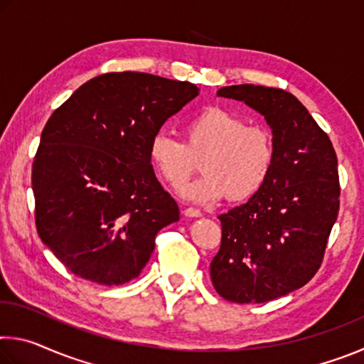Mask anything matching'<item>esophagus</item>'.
Here are the masks:
<instances>
[{"label":"esophagus","instance_id":"1","mask_svg":"<svg viewBox=\"0 0 364 364\" xmlns=\"http://www.w3.org/2000/svg\"><path fill=\"white\" fill-rule=\"evenodd\" d=\"M184 217H188V218H200L202 217V212L197 210V208L189 207V208H186V210H184Z\"/></svg>","mask_w":364,"mask_h":364}]
</instances>
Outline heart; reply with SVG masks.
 <instances>
[{
	"instance_id": "obj_1",
	"label": "heart",
	"mask_w": 364,
	"mask_h": 364,
	"mask_svg": "<svg viewBox=\"0 0 364 364\" xmlns=\"http://www.w3.org/2000/svg\"><path fill=\"white\" fill-rule=\"evenodd\" d=\"M274 141L268 128L249 125L223 107H207L183 125V143L154 134L149 159L170 188L180 189L200 160L199 180L181 189L184 199L210 204L228 197L244 202L267 183L274 165Z\"/></svg>"
}]
</instances>
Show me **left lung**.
I'll return each mask as SVG.
<instances>
[{
	"label": "left lung",
	"instance_id": "left-lung-1",
	"mask_svg": "<svg viewBox=\"0 0 364 364\" xmlns=\"http://www.w3.org/2000/svg\"><path fill=\"white\" fill-rule=\"evenodd\" d=\"M217 95L244 101L273 132V170L245 204L220 215L221 245L210 263L221 297L263 304L305 286L321 267L341 205L337 156L328 134L287 91L232 85Z\"/></svg>",
	"mask_w": 364,
	"mask_h": 364
}]
</instances>
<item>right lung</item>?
Segmentation results:
<instances>
[{
  "instance_id": "obj_1",
  "label": "right lung",
  "mask_w": 364,
  "mask_h": 364,
  "mask_svg": "<svg viewBox=\"0 0 364 364\" xmlns=\"http://www.w3.org/2000/svg\"><path fill=\"white\" fill-rule=\"evenodd\" d=\"M199 95L189 82L110 72L80 86L43 128L32 167L43 244L86 281L138 278L180 208L157 181L149 143Z\"/></svg>"
}]
</instances>
